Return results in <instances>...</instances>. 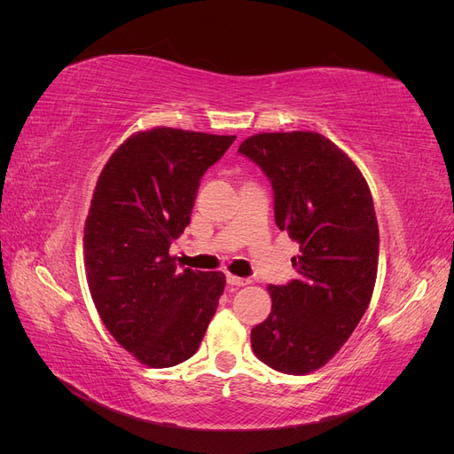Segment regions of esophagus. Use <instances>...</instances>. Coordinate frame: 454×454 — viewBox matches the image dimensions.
<instances>
[{"instance_id":"esophagus-1","label":"esophagus","mask_w":454,"mask_h":454,"mask_svg":"<svg viewBox=\"0 0 454 454\" xmlns=\"http://www.w3.org/2000/svg\"><path fill=\"white\" fill-rule=\"evenodd\" d=\"M250 280H246V278H240V277H235V274H227V284L229 286H246L248 284Z\"/></svg>"}]
</instances>
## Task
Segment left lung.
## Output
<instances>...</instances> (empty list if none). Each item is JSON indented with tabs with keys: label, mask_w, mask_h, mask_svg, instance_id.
Listing matches in <instances>:
<instances>
[{
	"label": "left lung",
	"mask_w": 454,
	"mask_h": 454,
	"mask_svg": "<svg viewBox=\"0 0 454 454\" xmlns=\"http://www.w3.org/2000/svg\"><path fill=\"white\" fill-rule=\"evenodd\" d=\"M239 153L270 182L274 222L299 244V277L269 286L272 309L252 329L261 362L290 375L322 367L345 345L373 295L379 225L362 172L318 132H265Z\"/></svg>",
	"instance_id": "8db88e82"
}]
</instances>
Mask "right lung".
<instances>
[{
    "label": "right lung",
    "instance_id": "obj_1",
    "mask_svg": "<svg viewBox=\"0 0 454 454\" xmlns=\"http://www.w3.org/2000/svg\"><path fill=\"white\" fill-rule=\"evenodd\" d=\"M235 138L138 132L96 184L83 239L90 295L107 332L149 367L189 360L223 294V272L180 270L168 250L191 222L204 172Z\"/></svg>",
    "mask_w": 454,
    "mask_h": 454
}]
</instances>
